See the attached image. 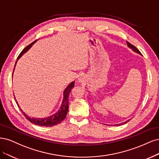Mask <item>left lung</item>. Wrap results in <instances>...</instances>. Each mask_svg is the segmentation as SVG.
I'll return each mask as SVG.
<instances>
[{
  "label": "left lung",
  "instance_id": "8db88e82",
  "mask_svg": "<svg viewBox=\"0 0 159 159\" xmlns=\"http://www.w3.org/2000/svg\"><path fill=\"white\" fill-rule=\"evenodd\" d=\"M127 45H128V47H129V48H131V49H133V51H134L135 52H136V53H139V54H141V52H139V50L136 47H135V46L134 45H132V44H131L129 42H127ZM130 120H127L126 121H125V122H123V123H121V124H117V125H123V124H126V123H127L128 121H129Z\"/></svg>",
  "mask_w": 159,
  "mask_h": 159
}]
</instances>
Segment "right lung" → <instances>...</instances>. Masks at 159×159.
Wrapping results in <instances>:
<instances>
[{"label": "right lung", "instance_id": "1", "mask_svg": "<svg viewBox=\"0 0 159 159\" xmlns=\"http://www.w3.org/2000/svg\"><path fill=\"white\" fill-rule=\"evenodd\" d=\"M37 40H35L34 42H33L32 43H30V45H28L27 47H25L22 51V52L20 53V55H18V57L17 58V59H18L21 56L27 52V51L32 47V45H34L35 42H36ZM16 62L15 63V66H16ZM15 66H14V68H15ZM14 72V71H13ZM13 75V73H12ZM75 86V81L72 82V83H70V84H69V86L66 87L65 89V90H64V93H63V102H62V104H61V106L60 107V109L59 110V111L57 112V113L55 114L54 115L51 116L50 117H46V118L44 119H36V118H31V117H29L28 116H27L25 114L24 112L22 110V109L20 108V106L18 104V102L16 100V98H15L14 96V98L16 102V104L18 106L19 108L21 110V111L22 112V114L24 115V116L26 117L27 120L28 121H30L32 124H35V125H39V126H44V127H52L55 125H57L60 123L62 121L66 116V114H67V111L69 110V95L70 92L72 89Z\"/></svg>", "mask_w": 159, "mask_h": 159}]
</instances>
